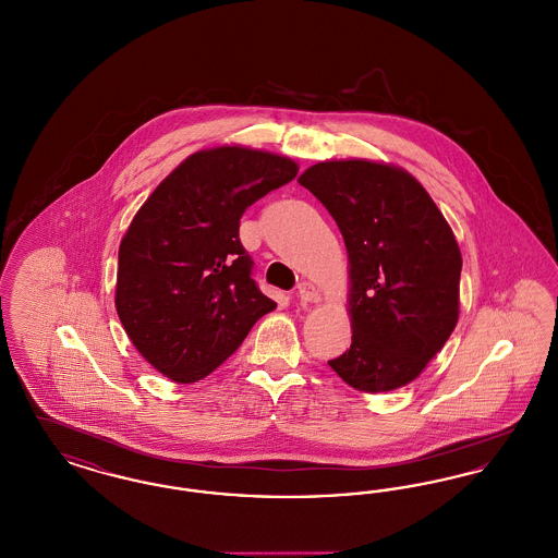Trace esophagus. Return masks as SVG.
Listing matches in <instances>:
<instances>
[{
    "label": "esophagus",
    "instance_id": "34e87169",
    "mask_svg": "<svg viewBox=\"0 0 558 558\" xmlns=\"http://www.w3.org/2000/svg\"><path fill=\"white\" fill-rule=\"evenodd\" d=\"M296 296L301 299V303H315V301H319V290L315 289L312 282H301L296 290Z\"/></svg>",
    "mask_w": 558,
    "mask_h": 558
}]
</instances>
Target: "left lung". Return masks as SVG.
I'll return each mask as SVG.
<instances>
[{
    "instance_id": "1",
    "label": "left lung",
    "mask_w": 558,
    "mask_h": 558,
    "mask_svg": "<svg viewBox=\"0 0 558 558\" xmlns=\"http://www.w3.org/2000/svg\"><path fill=\"white\" fill-rule=\"evenodd\" d=\"M330 211L351 264L353 342L328 365L363 392L424 372L459 319L461 251L424 186L367 159L319 161L299 179Z\"/></svg>"
}]
</instances>
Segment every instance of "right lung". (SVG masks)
<instances>
[{
    "label": "right lung",
    "instance_id": "1",
    "mask_svg": "<svg viewBox=\"0 0 558 558\" xmlns=\"http://www.w3.org/2000/svg\"><path fill=\"white\" fill-rule=\"evenodd\" d=\"M296 172L287 157L216 147L186 157L136 211L118 251L116 312L166 378H205L276 307L253 280L239 226Z\"/></svg>",
    "mask_w": 558,
    "mask_h": 558
}]
</instances>
